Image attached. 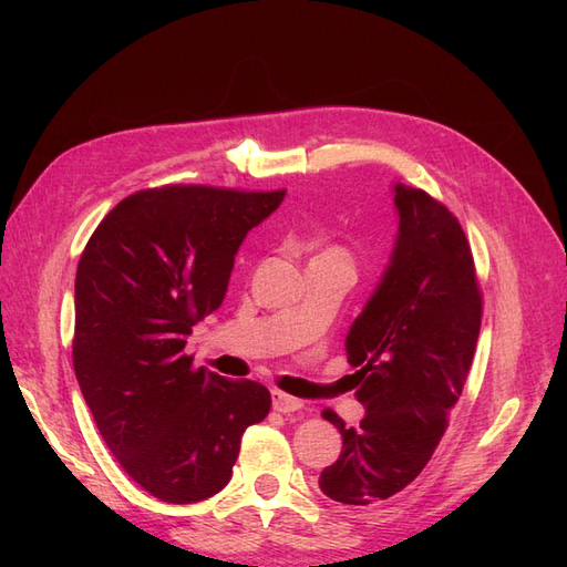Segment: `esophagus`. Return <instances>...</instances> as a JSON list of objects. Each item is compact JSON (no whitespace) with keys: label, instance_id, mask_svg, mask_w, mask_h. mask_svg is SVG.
Wrapping results in <instances>:
<instances>
[{"label":"esophagus","instance_id":"34e87169","mask_svg":"<svg viewBox=\"0 0 567 567\" xmlns=\"http://www.w3.org/2000/svg\"><path fill=\"white\" fill-rule=\"evenodd\" d=\"M271 404H274V409L281 411V414H293V411L302 409V402L298 398H290V394H286L281 390L271 392Z\"/></svg>","mask_w":567,"mask_h":567}]
</instances>
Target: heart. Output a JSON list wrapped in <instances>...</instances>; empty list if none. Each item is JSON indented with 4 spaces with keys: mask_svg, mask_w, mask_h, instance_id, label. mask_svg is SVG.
I'll list each match as a JSON object with an SVG mask.
<instances>
[{
    "mask_svg": "<svg viewBox=\"0 0 567 567\" xmlns=\"http://www.w3.org/2000/svg\"><path fill=\"white\" fill-rule=\"evenodd\" d=\"M319 260H338V262H352L350 260V252L346 250V248H340V246H329V248H323L319 255Z\"/></svg>",
    "mask_w": 567,
    "mask_h": 567,
    "instance_id": "heart-1",
    "label": "heart"
}]
</instances>
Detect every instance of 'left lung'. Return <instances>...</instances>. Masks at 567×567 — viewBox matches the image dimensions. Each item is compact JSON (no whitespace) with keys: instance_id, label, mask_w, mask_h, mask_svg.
Returning a JSON list of instances; mask_svg holds the SVG:
<instances>
[{"instance_id":"left-lung-1","label":"left lung","mask_w":567,"mask_h":567,"mask_svg":"<svg viewBox=\"0 0 567 567\" xmlns=\"http://www.w3.org/2000/svg\"><path fill=\"white\" fill-rule=\"evenodd\" d=\"M400 234L383 279L346 340L367 416L346 425L340 456L319 475L333 502L369 506L414 483L431 461L466 385L483 293L473 252L447 205L394 184Z\"/></svg>"}]
</instances>
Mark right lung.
I'll return each instance as SVG.
<instances>
[{
  "instance_id": "add662e5",
  "label": "right lung",
  "mask_w": 567,
  "mask_h": 567,
  "mask_svg": "<svg viewBox=\"0 0 567 567\" xmlns=\"http://www.w3.org/2000/svg\"><path fill=\"white\" fill-rule=\"evenodd\" d=\"M284 196L205 184L142 188L101 219L82 250L78 383L120 466L161 502L217 494L246 427L269 414L262 383L196 369L184 348L192 326L225 300L246 234Z\"/></svg>"
}]
</instances>
